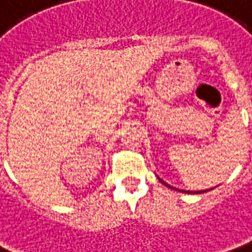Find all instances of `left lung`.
I'll return each mask as SVG.
<instances>
[{"label":"left lung","instance_id":"obj_1","mask_svg":"<svg viewBox=\"0 0 252 252\" xmlns=\"http://www.w3.org/2000/svg\"><path fill=\"white\" fill-rule=\"evenodd\" d=\"M158 181H160V182H161V184H164L165 185V186H168V188H171V189H174V188H172V186H169L168 184H165V182H164V181H162V179H160V178H158ZM175 190H178V189H175ZM210 190H211V189H210ZM181 191V190H179ZM207 191V190H205ZM186 193H204V191L201 190V191H186Z\"/></svg>","mask_w":252,"mask_h":252}]
</instances>
